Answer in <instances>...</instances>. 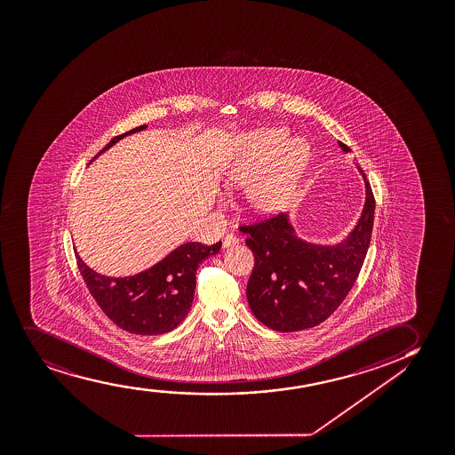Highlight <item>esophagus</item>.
Instances as JSON below:
<instances>
[{
  "mask_svg": "<svg viewBox=\"0 0 455 455\" xmlns=\"http://www.w3.org/2000/svg\"><path fill=\"white\" fill-rule=\"evenodd\" d=\"M237 243H239V239H237V237H235V235H233V233H230V235H225L224 241H222V247H235V245H237Z\"/></svg>",
  "mask_w": 455,
  "mask_h": 455,
  "instance_id": "1",
  "label": "esophagus"
}]
</instances>
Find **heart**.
I'll return each mask as SVG.
<instances>
[{
	"label": "heart",
	"mask_w": 455,
	"mask_h": 455,
	"mask_svg": "<svg viewBox=\"0 0 455 455\" xmlns=\"http://www.w3.org/2000/svg\"><path fill=\"white\" fill-rule=\"evenodd\" d=\"M285 138V130L260 132L225 169V182L228 186H250L248 203L259 213H277L285 208L308 164L309 147L300 140H290L282 147L275 159L272 158ZM271 158L274 163L270 164ZM267 164L270 167L266 171L264 167Z\"/></svg>",
	"instance_id": "1"
}]
</instances>
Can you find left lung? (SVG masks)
Segmentation results:
<instances>
[{"instance_id":"8db88e82","label":"left lung","mask_w":455,"mask_h":455,"mask_svg":"<svg viewBox=\"0 0 455 455\" xmlns=\"http://www.w3.org/2000/svg\"><path fill=\"white\" fill-rule=\"evenodd\" d=\"M348 153L349 147L339 140ZM365 205L359 220L342 242L319 245L300 239L288 214L241 227L254 254L247 285L252 315L275 331L313 328L336 311L348 296L370 247L376 201L363 170Z\"/></svg>"}]
</instances>
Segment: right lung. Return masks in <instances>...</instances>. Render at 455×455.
<instances>
[{
  "label": "right lung",
  "instance_id": "add662e5",
  "mask_svg": "<svg viewBox=\"0 0 455 455\" xmlns=\"http://www.w3.org/2000/svg\"><path fill=\"white\" fill-rule=\"evenodd\" d=\"M144 129L147 125H140L115 136L93 159L125 136ZM220 247V242L210 247L187 242L146 271L125 277L100 275L83 262L76 250L75 256L90 294L115 325L140 336H156L172 331L186 319L195 298L197 267L218 254Z\"/></svg>",
  "mask_w": 455,
  "mask_h": 455
}]
</instances>
